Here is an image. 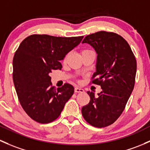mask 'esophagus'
Wrapping results in <instances>:
<instances>
[{"label":"esophagus","instance_id":"esophagus-1","mask_svg":"<svg viewBox=\"0 0 150 150\" xmlns=\"http://www.w3.org/2000/svg\"><path fill=\"white\" fill-rule=\"evenodd\" d=\"M75 93H83L84 92V90H83V88H75Z\"/></svg>","mask_w":150,"mask_h":150}]
</instances>
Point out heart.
Returning a JSON list of instances; mask_svg holds the SVG:
<instances>
[{
  "label": "heart",
  "instance_id": "obj_1",
  "mask_svg": "<svg viewBox=\"0 0 150 150\" xmlns=\"http://www.w3.org/2000/svg\"><path fill=\"white\" fill-rule=\"evenodd\" d=\"M88 51H91V50H83V52H82V54H83V53H84V52H88ZM66 60V57H65V59H64V61Z\"/></svg>",
  "mask_w": 150,
  "mask_h": 150
}]
</instances>
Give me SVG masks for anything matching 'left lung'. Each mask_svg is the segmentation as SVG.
<instances>
[{
	"label": "left lung",
	"instance_id": "1",
	"mask_svg": "<svg viewBox=\"0 0 150 150\" xmlns=\"http://www.w3.org/2000/svg\"><path fill=\"white\" fill-rule=\"evenodd\" d=\"M82 43L97 54L92 83L102 89L98 96L88 91L91 100L82 108V114L91 125L102 128L113 124L124 110L134 87L137 61L127 41L115 33L98 31L86 36Z\"/></svg>",
	"mask_w": 150,
	"mask_h": 150
}]
</instances>
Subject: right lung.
Segmentation results:
<instances>
[{
    "label": "right lung",
    "mask_w": 150,
    "mask_h": 150,
    "mask_svg": "<svg viewBox=\"0 0 150 150\" xmlns=\"http://www.w3.org/2000/svg\"><path fill=\"white\" fill-rule=\"evenodd\" d=\"M83 38L33 34L20 44L13 59V80L22 108L33 120L54 121L73 95L72 85L52 86L50 74L62 69L60 61Z\"/></svg>",
    "instance_id": "right-lung-1"
}]
</instances>
